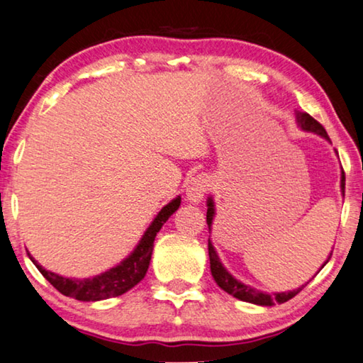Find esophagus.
Instances as JSON below:
<instances>
[{"label": "esophagus", "instance_id": "obj_1", "mask_svg": "<svg viewBox=\"0 0 363 363\" xmlns=\"http://www.w3.org/2000/svg\"><path fill=\"white\" fill-rule=\"evenodd\" d=\"M208 178L203 175L191 177L186 183V201L191 204H199L204 198V193L208 191Z\"/></svg>", "mask_w": 363, "mask_h": 363}]
</instances>
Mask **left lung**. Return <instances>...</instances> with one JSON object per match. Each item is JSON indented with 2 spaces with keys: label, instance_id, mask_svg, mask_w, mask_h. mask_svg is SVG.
<instances>
[{
  "label": "left lung",
  "instance_id": "obj_1",
  "mask_svg": "<svg viewBox=\"0 0 363 363\" xmlns=\"http://www.w3.org/2000/svg\"><path fill=\"white\" fill-rule=\"evenodd\" d=\"M295 120H297V125L302 131L313 133V135L321 136L323 139H326L328 143H331L330 136H328L325 128L318 123L315 118H311L308 113H305V111H295ZM344 188H345V175H344V172L341 170V193H342V196H344ZM206 206H208L206 222H208V227H209V232H211V230H213V222H214V217H216V203H214L213 196H208ZM208 250H209V261H211V274H213L216 284L222 289V291H225L228 295H232V297L242 300V302H248V303H255V305H261V306H272L276 303H284V302H287V300H291L292 297H295V295H297L306 286V284L310 282V281L305 282L303 286L294 289V291L274 292V294L261 292V291H258V289H255L252 286H248V284H243L242 281H238L237 277H233L230 272L227 271V267L222 264V261L219 258V255H217L214 245H213V240H211V238L208 240ZM331 255H333V250H331L330 256H328L326 261L321 264V267L318 271H321L323 267L328 264V261H330Z\"/></svg>",
  "mask_w": 363,
  "mask_h": 363
}]
</instances>
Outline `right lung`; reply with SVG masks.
Returning <instances> with one entry per match:
<instances>
[{"label":"right lung","instance_id":"obj_1","mask_svg":"<svg viewBox=\"0 0 363 363\" xmlns=\"http://www.w3.org/2000/svg\"><path fill=\"white\" fill-rule=\"evenodd\" d=\"M180 203L182 196H177L169 204H165L159 211V214L154 217V220L150 222L146 232L143 233L135 250L126 258L121 259L118 264L100 272L97 276L84 279L63 277L57 274V272L47 271L45 267H42L33 259V256L29 252H27V255H29L32 263L37 266V269L42 272V276L66 297L81 300V302H99V300L118 297V295L135 287L146 276L150 256H152L155 235H157V232L162 228L165 222L169 220V217L180 208Z\"/></svg>","mask_w":363,"mask_h":363}]
</instances>
